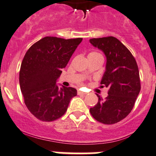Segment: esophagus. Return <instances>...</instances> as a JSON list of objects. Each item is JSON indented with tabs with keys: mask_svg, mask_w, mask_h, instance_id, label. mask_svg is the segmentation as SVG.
<instances>
[{
	"mask_svg": "<svg viewBox=\"0 0 156 156\" xmlns=\"http://www.w3.org/2000/svg\"><path fill=\"white\" fill-rule=\"evenodd\" d=\"M77 93H78V95H84V94H87V93H86V92H82V91L80 90V89H78V91H77Z\"/></svg>",
	"mask_w": 156,
	"mask_h": 156,
	"instance_id": "esophagus-1",
	"label": "esophagus"
}]
</instances>
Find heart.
<instances>
[{
	"mask_svg": "<svg viewBox=\"0 0 156 156\" xmlns=\"http://www.w3.org/2000/svg\"><path fill=\"white\" fill-rule=\"evenodd\" d=\"M100 54V53H98V52H95V51H93V52H91V53H89V55H98ZM88 55V56H89Z\"/></svg>",
	"mask_w": 156,
	"mask_h": 156,
	"instance_id": "heart-1",
	"label": "heart"
}]
</instances>
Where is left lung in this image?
Segmentation results:
<instances>
[{
	"mask_svg": "<svg viewBox=\"0 0 156 156\" xmlns=\"http://www.w3.org/2000/svg\"><path fill=\"white\" fill-rule=\"evenodd\" d=\"M89 42L106 56L105 72L101 83L109 89L105 99L97 94L98 103L89 112L100 122L115 124L130 114L140 92L137 63L129 50L116 37L93 38Z\"/></svg>",
	"mask_w": 156,
	"mask_h": 156,
	"instance_id": "1",
	"label": "left lung"
}]
</instances>
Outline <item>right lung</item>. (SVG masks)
Here are the masks:
<instances>
[{
    "mask_svg": "<svg viewBox=\"0 0 156 156\" xmlns=\"http://www.w3.org/2000/svg\"><path fill=\"white\" fill-rule=\"evenodd\" d=\"M82 39L45 37L26 52L20 70V86L26 107L39 120L52 122L62 117L77 95L73 87L58 88L56 80Z\"/></svg>",
    "mask_w": 156,
    "mask_h": 156,
    "instance_id": "add662e5",
    "label": "right lung"
}]
</instances>
